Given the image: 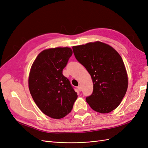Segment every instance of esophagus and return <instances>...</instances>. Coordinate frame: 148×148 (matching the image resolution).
<instances>
[{
	"label": "esophagus",
	"instance_id": "1",
	"mask_svg": "<svg viewBox=\"0 0 148 148\" xmlns=\"http://www.w3.org/2000/svg\"><path fill=\"white\" fill-rule=\"evenodd\" d=\"M78 89L79 91H81V90H82V88H81V85H79L78 87Z\"/></svg>",
	"mask_w": 148,
	"mask_h": 148
}]
</instances>
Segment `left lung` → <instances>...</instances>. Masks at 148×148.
Segmentation results:
<instances>
[{
  "instance_id": "obj_1",
  "label": "left lung",
  "mask_w": 148,
  "mask_h": 148,
  "mask_svg": "<svg viewBox=\"0 0 148 148\" xmlns=\"http://www.w3.org/2000/svg\"><path fill=\"white\" fill-rule=\"evenodd\" d=\"M76 59L88 70L93 92L86 100L100 113H108L121 103L128 88V76L119 54L108 44L90 42L72 47Z\"/></svg>"
}]
</instances>
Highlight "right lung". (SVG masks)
I'll list each match as a JSON object with an SVG mask.
<instances>
[{"label":"right lung","instance_id":"obj_1","mask_svg":"<svg viewBox=\"0 0 148 148\" xmlns=\"http://www.w3.org/2000/svg\"><path fill=\"white\" fill-rule=\"evenodd\" d=\"M72 49H45L35 59L29 75V89L39 109L53 119H61L72 111L77 93L62 70L72 55Z\"/></svg>","mask_w":148,"mask_h":148}]
</instances>
